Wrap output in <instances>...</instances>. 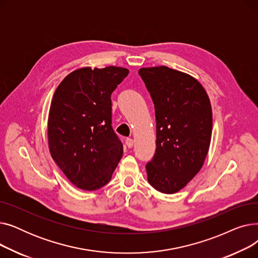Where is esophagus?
I'll return each instance as SVG.
<instances>
[{
    "mask_svg": "<svg viewBox=\"0 0 258 258\" xmlns=\"http://www.w3.org/2000/svg\"><path fill=\"white\" fill-rule=\"evenodd\" d=\"M125 144H126V146H127L128 148L133 147V145H134V141H133V139H132V138H127V139L125 140Z\"/></svg>",
    "mask_w": 258,
    "mask_h": 258,
    "instance_id": "34e87169",
    "label": "esophagus"
}]
</instances>
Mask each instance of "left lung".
<instances>
[{"label": "left lung", "mask_w": 258, "mask_h": 258, "mask_svg": "<svg viewBox=\"0 0 258 258\" xmlns=\"http://www.w3.org/2000/svg\"><path fill=\"white\" fill-rule=\"evenodd\" d=\"M139 75L153 99L157 127L147 180L162 194H175L195 178L208 154L210 100L196 78L168 67L142 68Z\"/></svg>", "instance_id": "1"}]
</instances>
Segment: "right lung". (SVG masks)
Here are the masks:
<instances>
[{
    "label": "right lung",
    "instance_id": "add662e5",
    "mask_svg": "<svg viewBox=\"0 0 258 258\" xmlns=\"http://www.w3.org/2000/svg\"><path fill=\"white\" fill-rule=\"evenodd\" d=\"M128 70L81 68L70 73L53 95L48 119L50 154L66 177L84 190L110 182L123 155L112 127L111 95Z\"/></svg>",
    "mask_w": 258,
    "mask_h": 258
}]
</instances>
